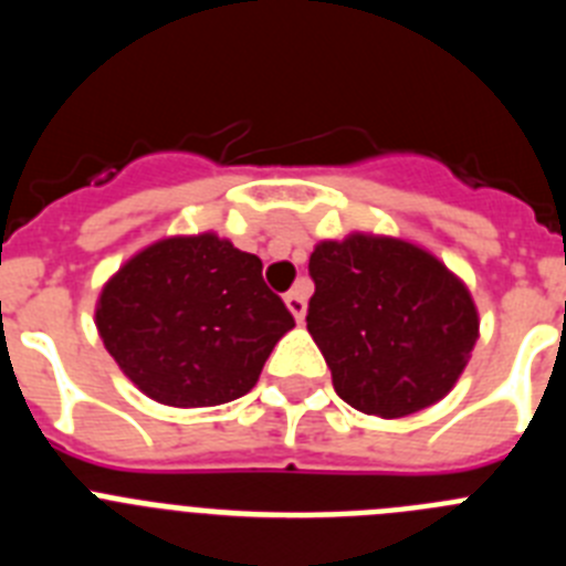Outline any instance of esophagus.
<instances>
[{"label": "esophagus", "mask_w": 566, "mask_h": 566, "mask_svg": "<svg viewBox=\"0 0 566 566\" xmlns=\"http://www.w3.org/2000/svg\"><path fill=\"white\" fill-rule=\"evenodd\" d=\"M286 306L289 312L294 314V319L303 323V317H306V286H303V283H297V286L286 294Z\"/></svg>", "instance_id": "34e87169"}]
</instances>
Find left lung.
Returning <instances> with one entry per match:
<instances>
[{
    "label": "left lung",
    "mask_w": 566,
    "mask_h": 566,
    "mask_svg": "<svg viewBox=\"0 0 566 566\" xmlns=\"http://www.w3.org/2000/svg\"><path fill=\"white\" fill-rule=\"evenodd\" d=\"M308 334L339 399L397 419L439 402L479 337L476 306L433 254L397 238L352 234L308 260Z\"/></svg>",
    "instance_id": "1"
}]
</instances>
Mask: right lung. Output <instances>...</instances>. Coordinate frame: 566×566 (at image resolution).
<instances>
[{
    "instance_id": "1",
    "label": "right lung",
    "mask_w": 566,
    "mask_h": 566,
    "mask_svg": "<svg viewBox=\"0 0 566 566\" xmlns=\"http://www.w3.org/2000/svg\"><path fill=\"white\" fill-rule=\"evenodd\" d=\"M96 326L149 399L207 408L252 391L294 317L258 254L198 234L158 240L124 263L104 286Z\"/></svg>"
}]
</instances>
